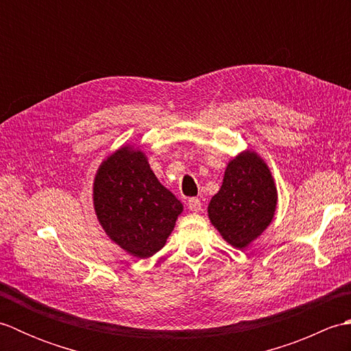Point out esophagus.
<instances>
[{"mask_svg": "<svg viewBox=\"0 0 351 351\" xmlns=\"http://www.w3.org/2000/svg\"><path fill=\"white\" fill-rule=\"evenodd\" d=\"M189 210L191 211V213H195V214H197V213H200V208H202V204H200V200L197 199V197H191V199H189Z\"/></svg>", "mask_w": 351, "mask_h": 351, "instance_id": "obj_1", "label": "esophagus"}]
</instances>
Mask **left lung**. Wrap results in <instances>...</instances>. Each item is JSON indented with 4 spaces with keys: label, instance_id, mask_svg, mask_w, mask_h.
<instances>
[{
    "label": "left lung",
    "instance_id": "obj_1",
    "mask_svg": "<svg viewBox=\"0 0 351 351\" xmlns=\"http://www.w3.org/2000/svg\"><path fill=\"white\" fill-rule=\"evenodd\" d=\"M278 189L268 164L245 149L228 162L221 187L208 205V217L223 240L244 250L270 226Z\"/></svg>",
    "mask_w": 351,
    "mask_h": 351
}]
</instances>
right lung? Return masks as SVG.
<instances>
[{
	"label": "right lung",
	"instance_id": "1",
	"mask_svg": "<svg viewBox=\"0 0 351 351\" xmlns=\"http://www.w3.org/2000/svg\"><path fill=\"white\" fill-rule=\"evenodd\" d=\"M93 208L104 232L130 255L161 250L184 206L149 166L146 154L123 145L107 155L93 180Z\"/></svg>",
	"mask_w": 351,
	"mask_h": 351
}]
</instances>
